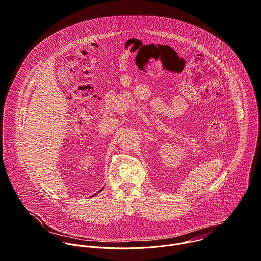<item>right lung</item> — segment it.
<instances>
[{"label":"right lung","mask_w":261,"mask_h":261,"mask_svg":"<svg viewBox=\"0 0 261 261\" xmlns=\"http://www.w3.org/2000/svg\"><path fill=\"white\" fill-rule=\"evenodd\" d=\"M101 189H102V188H101ZM101 189H100V190H99V191H97V192H96V193H95V194H97V193H99V192H100V191H101ZM95 194H94V195H95Z\"/></svg>","instance_id":"right-lung-1"}]
</instances>
